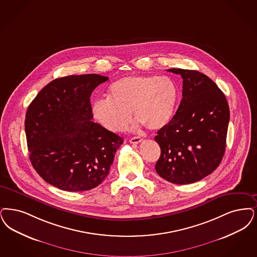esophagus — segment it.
<instances>
[{"label":"esophagus","mask_w":257,"mask_h":257,"mask_svg":"<svg viewBox=\"0 0 257 257\" xmlns=\"http://www.w3.org/2000/svg\"><path fill=\"white\" fill-rule=\"evenodd\" d=\"M142 141H143V139H141L140 137H134V138L130 139L129 142H130L131 144H140V143H142Z\"/></svg>","instance_id":"obj_1"}]
</instances>
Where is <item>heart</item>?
<instances>
[{
	"label": "heart",
	"instance_id": "heart-1",
	"mask_svg": "<svg viewBox=\"0 0 257 257\" xmlns=\"http://www.w3.org/2000/svg\"><path fill=\"white\" fill-rule=\"evenodd\" d=\"M177 89L166 76L131 75L113 82L108 97L92 103L93 116L111 132L123 131L131 119L151 130L167 123L174 111Z\"/></svg>",
	"mask_w": 257,
	"mask_h": 257
}]
</instances>
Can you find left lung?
I'll use <instances>...</instances> for the list:
<instances>
[{
    "mask_svg": "<svg viewBox=\"0 0 257 257\" xmlns=\"http://www.w3.org/2000/svg\"><path fill=\"white\" fill-rule=\"evenodd\" d=\"M167 72L182 76L183 98L172 119L155 137L161 147L155 168L172 184H192L211 174L223 159L229 108L225 94L204 73Z\"/></svg>",
    "mask_w": 257,
    "mask_h": 257,
    "instance_id": "left-lung-1",
    "label": "left lung"
}]
</instances>
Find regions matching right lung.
Instances as JSON below:
<instances>
[{"label": "right lung", "instance_id": "add662e5", "mask_svg": "<svg viewBox=\"0 0 257 257\" xmlns=\"http://www.w3.org/2000/svg\"><path fill=\"white\" fill-rule=\"evenodd\" d=\"M109 78L69 75L44 87L30 104L25 129L30 160L44 181L65 191H85L109 174L123 139L92 121L90 97Z\"/></svg>", "mask_w": 257, "mask_h": 257}]
</instances>
